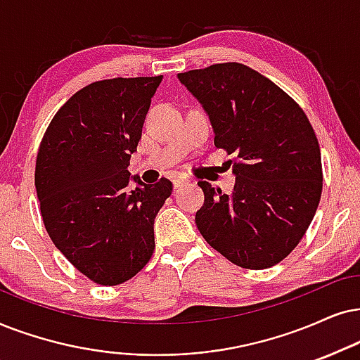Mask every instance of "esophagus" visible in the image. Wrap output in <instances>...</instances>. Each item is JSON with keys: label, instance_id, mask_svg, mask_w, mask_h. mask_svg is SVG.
<instances>
[{"label": "esophagus", "instance_id": "obj_1", "mask_svg": "<svg viewBox=\"0 0 360 360\" xmlns=\"http://www.w3.org/2000/svg\"><path fill=\"white\" fill-rule=\"evenodd\" d=\"M186 183H188V179H186V177H176V179H172V186H174V189L181 188V186H184Z\"/></svg>", "mask_w": 360, "mask_h": 360}]
</instances>
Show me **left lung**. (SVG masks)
<instances>
[{
  "mask_svg": "<svg viewBox=\"0 0 360 360\" xmlns=\"http://www.w3.org/2000/svg\"><path fill=\"white\" fill-rule=\"evenodd\" d=\"M177 78L207 112L216 148L238 159L231 195L199 181V233L236 266L272 267L304 238L321 201V149L306 112L279 86L240 63Z\"/></svg>",
  "mask_w": 360,
  "mask_h": 360,
  "instance_id": "1",
  "label": "left lung"
}]
</instances>
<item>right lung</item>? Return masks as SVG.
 <instances>
[{
    "mask_svg": "<svg viewBox=\"0 0 360 360\" xmlns=\"http://www.w3.org/2000/svg\"><path fill=\"white\" fill-rule=\"evenodd\" d=\"M162 76L112 78L75 93L49 122L36 158L34 186L54 245L96 284L129 281L154 251V219L169 179L129 177L131 154ZM133 179L139 184L129 188Z\"/></svg>",
    "mask_w": 360,
    "mask_h": 360,
    "instance_id": "obj_1",
    "label": "right lung"
}]
</instances>
